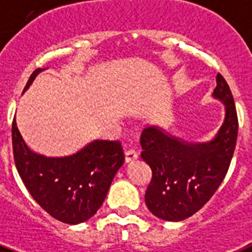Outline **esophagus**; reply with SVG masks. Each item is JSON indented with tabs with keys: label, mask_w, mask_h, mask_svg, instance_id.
Instances as JSON below:
<instances>
[{
	"label": "esophagus",
	"mask_w": 252,
	"mask_h": 252,
	"mask_svg": "<svg viewBox=\"0 0 252 252\" xmlns=\"http://www.w3.org/2000/svg\"><path fill=\"white\" fill-rule=\"evenodd\" d=\"M138 159V154L134 150H128L125 153V163H132Z\"/></svg>",
	"instance_id": "34e87169"
}]
</instances>
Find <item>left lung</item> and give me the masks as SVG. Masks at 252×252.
<instances>
[{"instance_id": "8db88e82", "label": "left lung", "mask_w": 252, "mask_h": 252, "mask_svg": "<svg viewBox=\"0 0 252 252\" xmlns=\"http://www.w3.org/2000/svg\"><path fill=\"white\" fill-rule=\"evenodd\" d=\"M214 98L225 105V120L217 135L206 143H189L158 126L140 135V157L153 171L146 205L165 221H183L205 205L225 179L238 136L233 94L221 73L216 77Z\"/></svg>"}]
</instances>
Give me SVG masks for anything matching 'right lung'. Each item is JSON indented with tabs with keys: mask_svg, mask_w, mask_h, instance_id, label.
I'll use <instances>...</instances> for the list:
<instances>
[{
	"mask_svg": "<svg viewBox=\"0 0 252 252\" xmlns=\"http://www.w3.org/2000/svg\"><path fill=\"white\" fill-rule=\"evenodd\" d=\"M44 71L32 72L23 92ZM13 154L19 176L31 197L51 217L76 225L101 208L125 155L118 140H93L73 155L48 158L31 151L15 118L11 126Z\"/></svg>",
	"mask_w": 252,
	"mask_h": 252,
	"instance_id": "right-lung-1",
	"label": "right lung"
}]
</instances>
